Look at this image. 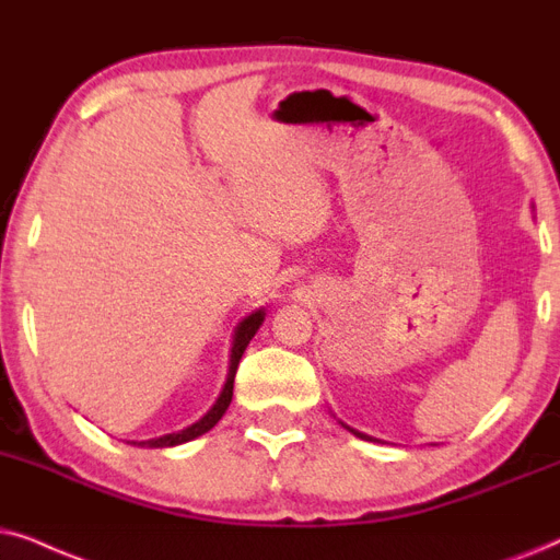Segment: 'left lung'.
<instances>
[{
  "label": "left lung",
  "instance_id": "1",
  "mask_svg": "<svg viewBox=\"0 0 560 560\" xmlns=\"http://www.w3.org/2000/svg\"><path fill=\"white\" fill-rule=\"evenodd\" d=\"M342 424V428H346L348 432H353V435L355 438H361V441H376V438H371V435H366V432H358V430H353V428H350V424H346V422H340Z\"/></svg>",
  "mask_w": 560,
  "mask_h": 560
}]
</instances>
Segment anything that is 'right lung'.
Masks as SVG:
<instances>
[{
  "label": "right lung",
  "instance_id": "1",
  "mask_svg": "<svg viewBox=\"0 0 560 560\" xmlns=\"http://www.w3.org/2000/svg\"><path fill=\"white\" fill-rule=\"evenodd\" d=\"M266 319V310L260 307L248 315L245 319H241L235 327V335H233V348H230V366H228V378H225V386H222L220 397L214 405L210 407V412H207L202 420H197L189 428L178 430V432H168V435H161V438H151V441H128L130 445H140V448H174V445H182V443H189L194 438L205 435L207 430H212L214 424L222 420V415L228 412L230 401H233V382H235V371H237V363H241V358L245 353V348H248V342L253 340V335L258 332V327L264 325Z\"/></svg>",
  "mask_w": 560,
  "mask_h": 560
}]
</instances>
